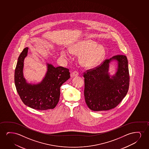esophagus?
<instances>
[{
	"label": "esophagus",
	"mask_w": 149,
	"mask_h": 149,
	"mask_svg": "<svg viewBox=\"0 0 149 149\" xmlns=\"http://www.w3.org/2000/svg\"><path fill=\"white\" fill-rule=\"evenodd\" d=\"M79 75V73L77 71H74L72 72V73L71 74V77H76Z\"/></svg>",
	"instance_id": "34e87169"
}]
</instances>
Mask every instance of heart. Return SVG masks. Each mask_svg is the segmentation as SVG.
<instances>
[{"instance_id":"obj_1","label":"heart","mask_w":149,"mask_h":149,"mask_svg":"<svg viewBox=\"0 0 149 149\" xmlns=\"http://www.w3.org/2000/svg\"><path fill=\"white\" fill-rule=\"evenodd\" d=\"M70 52L76 55H80V63L84 67H95L104 59L105 50L101 45H98L95 41L83 40L78 41L70 48ZM61 55L63 57L69 56V53L62 50Z\"/></svg>"}]
</instances>
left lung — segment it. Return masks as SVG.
I'll return each instance as SVG.
<instances>
[{"instance_id": "left-lung-1", "label": "left lung", "mask_w": 149, "mask_h": 149, "mask_svg": "<svg viewBox=\"0 0 149 149\" xmlns=\"http://www.w3.org/2000/svg\"><path fill=\"white\" fill-rule=\"evenodd\" d=\"M112 60L118 61L116 74L110 76L109 64ZM84 95L86 104L93 111H106L118 105L128 91L129 73L126 56L118 55L105 59L101 65L84 73Z\"/></svg>"}]
</instances>
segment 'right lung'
<instances>
[{
	"mask_svg": "<svg viewBox=\"0 0 149 149\" xmlns=\"http://www.w3.org/2000/svg\"><path fill=\"white\" fill-rule=\"evenodd\" d=\"M28 49V47L23 49L17 63L14 76L17 91L23 103L31 108L39 110L53 109L59 101L61 86L70 77L69 70L47 63V73L43 80L36 84H28L23 73Z\"/></svg>",
	"mask_w": 149,
	"mask_h": 149,
	"instance_id": "add662e5",
	"label": "right lung"
}]
</instances>
